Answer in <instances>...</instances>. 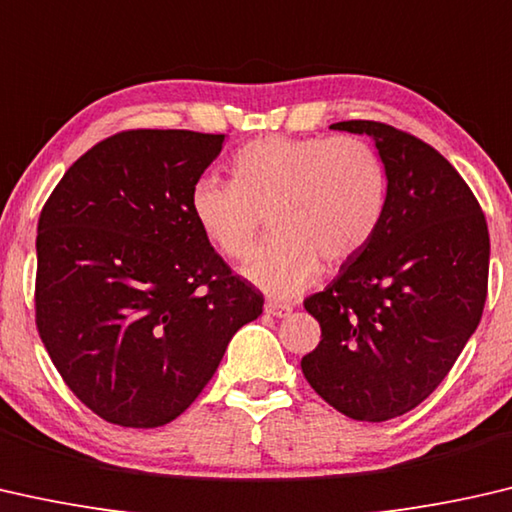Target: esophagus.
<instances>
[{"instance_id":"34e87169","label":"esophagus","mask_w":512,"mask_h":512,"mask_svg":"<svg viewBox=\"0 0 512 512\" xmlns=\"http://www.w3.org/2000/svg\"><path fill=\"white\" fill-rule=\"evenodd\" d=\"M265 313L274 315V317H288L292 313V306L290 304H279V301H267Z\"/></svg>"}]
</instances>
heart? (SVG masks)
<instances>
[{
	"instance_id": "heart-1",
	"label": "heart",
	"mask_w": 512,
	"mask_h": 512,
	"mask_svg": "<svg viewBox=\"0 0 512 512\" xmlns=\"http://www.w3.org/2000/svg\"><path fill=\"white\" fill-rule=\"evenodd\" d=\"M233 181L197 179L190 208L208 242L229 261H247L270 217L274 238L245 274L274 297H295L326 265L363 251L385 213L388 172L358 136H270L240 147Z\"/></svg>"
}]
</instances>
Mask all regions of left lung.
<instances>
[{
	"label": "left lung",
	"mask_w": 512,
	"mask_h": 512,
	"mask_svg": "<svg viewBox=\"0 0 512 512\" xmlns=\"http://www.w3.org/2000/svg\"><path fill=\"white\" fill-rule=\"evenodd\" d=\"M331 129L374 140L388 201L370 245L304 301L322 340L301 372L342 415L385 422L438 388L479 326L488 224L456 167L420 138L372 120Z\"/></svg>",
	"instance_id": "obj_1"
}]
</instances>
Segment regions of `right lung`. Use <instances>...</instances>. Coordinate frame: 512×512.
Returning a JSON list of instances; mask_svg holds the SVG:
<instances>
[{
  "mask_svg": "<svg viewBox=\"0 0 512 512\" xmlns=\"http://www.w3.org/2000/svg\"><path fill=\"white\" fill-rule=\"evenodd\" d=\"M222 133L133 129L97 142L38 220L36 324L74 395L102 420H177L263 295L201 233L190 192Z\"/></svg>",
  "mask_w": 512,
  "mask_h": 512,
  "instance_id": "1",
  "label": "right lung"
}]
</instances>
